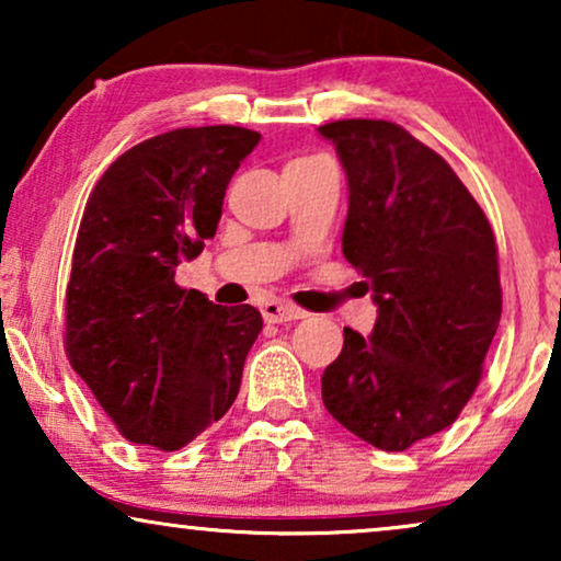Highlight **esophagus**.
Returning a JSON list of instances; mask_svg holds the SVG:
<instances>
[{"label":"esophagus","instance_id":"1","mask_svg":"<svg viewBox=\"0 0 561 561\" xmlns=\"http://www.w3.org/2000/svg\"><path fill=\"white\" fill-rule=\"evenodd\" d=\"M260 311H263V319L267 324H283V321H296L306 317V311L296 309V306H290L286 301H265Z\"/></svg>","mask_w":561,"mask_h":561}]
</instances>
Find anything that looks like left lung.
Returning a JSON list of instances; mask_svg holds the SVG:
<instances>
[{"mask_svg": "<svg viewBox=\"0 0 561 561\" xmlns=\"http://www.w3.org/2000/svg\"><path fill=\"white\" fill-rule=\"evenodd\" d=\"M317 133L347 175L342 252L378 306L370 334L344 329L321 401L363 442L403 451L478 388L501 321L495 237L447 160L403 127L342 119Z\"/></svg>", "mask_w": 561, "mask_h": 561, "instance_id": "obj_1", "label": "left lung"}]
</instances>
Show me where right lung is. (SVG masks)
I'll return each instance as SVG.
<instances>
[{"instance_id":"right-lung-1","label":"right lung","mask_w":561,"mask_h":561,"mask_svg":"<svg viewBox=\"0 0 561 561\" xmlns=\"http://www.w3.org/2000/svg\"><path fill=\"white\" fill-rule=\"evenodd\" d=\"M260 133L232 125L150 137L91 191L66 288L73 370L122 434L186 447L240 393L263 317L175 286V267L217 234L227 183Z\"/></svg>"}]
</instances>
